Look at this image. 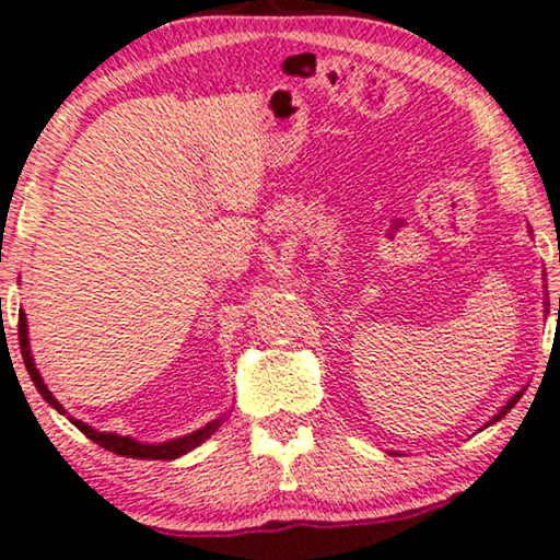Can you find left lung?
<instances>
[{
	"mask_svg": "<svg viewBox=\"0 0 560 560\" xmlns=\"http://www.w3.org/2000/svg\"><path fill=\"white\" fill-rule=\"evenodd\" d=\"M545 307H548V302H545ZM558 310H560V302H558ZM522 393H525V390L514 393V395H512V398H509V400H506V406H501V408H499V413H497V416H493V419H491V421H488V423H486V427H491V423H497V421H501V419H504V416L509 413V410H512V408H514V402L522 398ZM486 427H483V429H486Z\"/></svg>",
	"mask_w": 560,
	"mask_h": 560,
	"instance_id": "8db88e82",
	"label": "left lung"
}]
</instances>
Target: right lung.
Returning <instances> with one entry per match:
<instances>
[{
  "label": "right lung",
  "mask_w": 560,
  "mask_h": 560,
  "mask_svg": "<svg viewBox=\"0 0 560 560\" xmlns=\"http://www.w3.org/2000/svg\"><path fill=\"white\" fill-rule=\"evenodd\" d=\"M18 336H20V353H23L25 370H27V374H31L33 385L38 387V393L44 395V400L48 402V406L56 408V410H59V413L63 416V413H67V410H63L61 402L54 398V393L48 390L46 382H44V377H40L38 366H35V362H33V353H31V338H27V317H25L23 310H20ZM69 421H72L74 427L80 429L84 436L92 439V442H95V444H101L103 450L113 452V455L133 457V459H175V457H183V455H186V452H190V450H196L198 444L207 442V439H209L211 434H214V431H217L219 427H222L224 416H219V419L209 421L207 427H201V429L190 431V434H186V436L170 439V442H160V444H144V442H139V439H133V436H121V434H116V431H97V429L88 427V423L80 421V419H72V416H69Z\"/></svg>",
  "instance_id": "obj_1"
}]
</instances>
